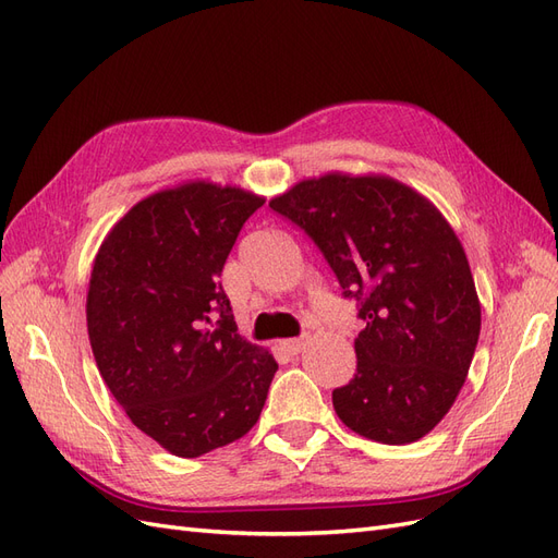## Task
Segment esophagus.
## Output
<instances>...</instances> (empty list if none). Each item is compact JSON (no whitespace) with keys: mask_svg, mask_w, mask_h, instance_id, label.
Returning a JSON list of instances; mask_svg holds the SVG:
<instances>
[{"mask_svg":"<svg viewBox=\"0 0 558 558\" xmlns=\"http://www.w3.org/2000/svg\"><path fill=\"white\" fill-rule=\"evenodd\" d=\"M306 343H308V339H306V337H301V339H284V341H280V348L284 350V353L299 355L301 350L306 348Z\"/></svg>","mask_w":558,"mask_h":558,"instance_id":"obj_1","label":"esophagus"}]
</instances>
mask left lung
<instances>
[{
    "mask_svg": "<svg viewBox=\"0 0 558 558\" xmlns=\"http://www.w3.org/2000/svg\"><path fill=\"white\" fill-rule=\"evenodd\" d=\"M304 229L360 301L357 374L331 392L353 433L411 444L447 416L482 329L456 231L433 201L388 174L327 172L268 201Z\"/></svg>",
    "mask_w": 558,
    "mask_h": 558,
    "instance_id": "left-lung-1",
    "label": "left lung"
}]
</instances>
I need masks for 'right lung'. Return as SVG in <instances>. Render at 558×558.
I'll return each instance as SVG.
<instances>
[{
  "mask_svg": "<svg viewBox=\"0 0 558 558\" xmlns=\"http://www.w3.org/2000/svg\"><path fill=\"white\" fill-rule=\"evenodd\" d=\"M264 196L189 180L142 198L95 254L86 325L95 364L137 429L180 458L245 437L278 362L235 333L219 276Z\"/></svg>",
  "mask_w": 558,
  "mask_h": 558,
  "instance_id": "add662e5",
  "label": "right lung"
}]
</instances>
